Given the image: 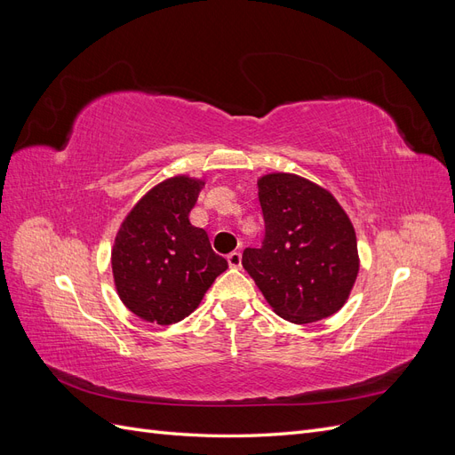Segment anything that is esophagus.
<instances>
[{
    "label": "esophagus",
    "instance_id": "1",
    "mask_svg": "<svg viewBox=\"0 0 455 455\" xmlns=\"http://www.w3.org/2000/svg\"><path fill=\"white\" fill-rule=\"evenodd\" d=\"M228 264H229V267H233V269H239L241 264H243L241 252H231V254H228Z\"/></svg>",
    "mask_w": 455,
    "mask_h": 455
}]
</instances>
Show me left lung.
<instances>
[{"label": "left lung", "mask_w": 455, "mask_h": 455, "mask_svg": "<svg viewBox=\"0 0 455 455\" xmlns=\"http://www.w3.org/2000/svg\"><path fill=\"white\" fill-rule=\"evenodd\" d=\"M258 199L266 237L243 252V267L271 309L294 324L338 313L361 267L347 212L326 188L292 172L259 176Z\"/></svg>", "instance_id": "left-lung-1"}]
</instances>
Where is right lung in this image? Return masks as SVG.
<instances>
[{"label": "right lung", "mask_w": 455, "mask_h": 455, "mask_svg": "<svg viewBox=\"0 0 455 455\" xmlns=\"http://www.w3.org/2000/svg\"><path fill=\"white\" fill-rule=\"evenodd\" d=\"M203 178L174 174L142 196L123 220L112 246L119 299L142 321L174 324L194 313L228 261L206 231L191 226Z\"/></svg>", "instance_id": "right-lung-1"}]
</instances>
